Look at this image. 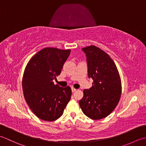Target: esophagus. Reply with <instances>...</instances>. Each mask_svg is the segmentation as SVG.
Listing matches in <instances>:
<instances>
[{"label": "esophagus", "instance_id": "obj_1", "mask_svg": "<svg viewBox=\"0 0 146 146\" xmlns=\"http://www.w3.org/2000/svg\"><path fill=\"white\" fill-rule=\"evenodd\" d=\"M71 91H72V92H75V91H76V89L74 88H71Z\"/></svg>", "mask_w": 146, "mask_h": 146}]
</instances>
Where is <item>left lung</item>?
Wrapping results in <instances>:
<instances>
[{"mask_svg":"<svg viewBox=\"0 0 146 146\" xmlns=\"http://www.w3.org/2000/svg\"><path fill=\"white\" fill-rule=\"evenodd\" d=\"M86 56L88 76L94 82L83 90L79 101L83 112L93 120L107 117L120 100L122 85L114 61L106 52L95 46L82 48Z\"/></svg>","mask_w":146,"mask_h":146,"instance_id":"1","label":"left lung"}]
</instances>
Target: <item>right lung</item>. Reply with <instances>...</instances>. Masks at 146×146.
<instances>
[{
    "label": "right lung",
    "instance_id": "obj_1",
    "mask_svg": "<svg viewBox=\"0 0 146 146\" xmlns=\"http://www.w3.org/2000/svg\"><path fill=\"white\" fill-rule=\"evenodd\" d=\"M70 52V49L44 48L33 56L25 68L23 78L24 98L40 119H58L70 100V86L63 88L53 82L60 75Z\"/></svg>",
    "mask_w": 146,
    "mask_h": 146
}]
</instances>
